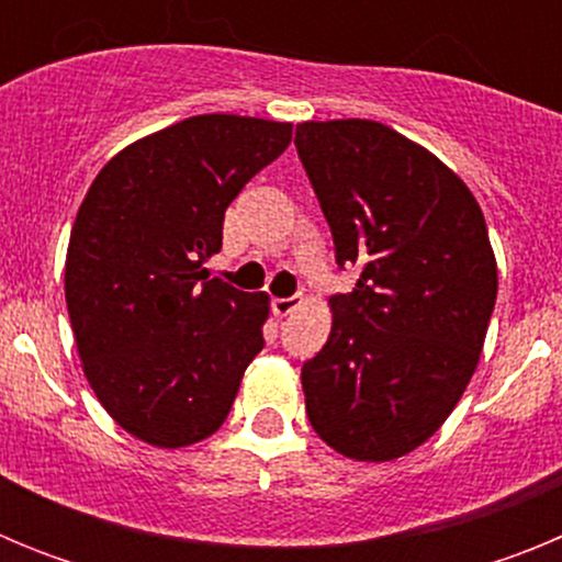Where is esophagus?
<instances>
[{
  "instance_id": "34e87169",
  "label": "esophagus",
  "mask_w": 562,
  "mask_h": 562,
  "mask_svg": "<svg viewBox=\"0 0 562 562\" xmlns=\"http://www.w3.org/2000/svg\"><path fill=\"white\" fill-rule=\"evenodd\" d=\"M301 301H304V297H301V295L276 297V301H272V312H276L278 317H286V315H290V312H295L297 306H301Z\"/></svg>"
}]
</instances>
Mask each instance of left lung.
Here are the masks:
<instances>
[{"label": "left lung", "instance_id": "obj_1", "mask_svg": "<svg viewBox=\"0 0 562 562\" xmlns=\"http://www.w3.org/2000/svg\"><path fill=\"white\" fill-rule=\"evenodd\" d=\"M297 157L351 292L301 369L306 416L357 461L428 441L464 394L493 317L498 270L470 188L430 151L374 121L301 123Z\"/></svg>", "mask_w": 562, "mask_h": 562}]
</instances>
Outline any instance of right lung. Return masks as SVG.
Returning a JSON list of instances; mask_svg holds the SVG:
<instances>
[{
  "label": "right lung",
  "mask_w": 562,
  "mask_h": 562,
  "mask_svg": "<svg viewBox=\"0 0 562 562\" xmlns=\"http://www.w3.org/2000/svg\"><path fill=\"white\" fill-rule=\"evenodd\" d=\"M290 140V123L188 117L112 157L78 207L64 290L83 374L154 448L220 430L265 349V292L202 265L222 250L227 205Z\"/></svg>",
  "instance_id": "1"
}]
</instances>
